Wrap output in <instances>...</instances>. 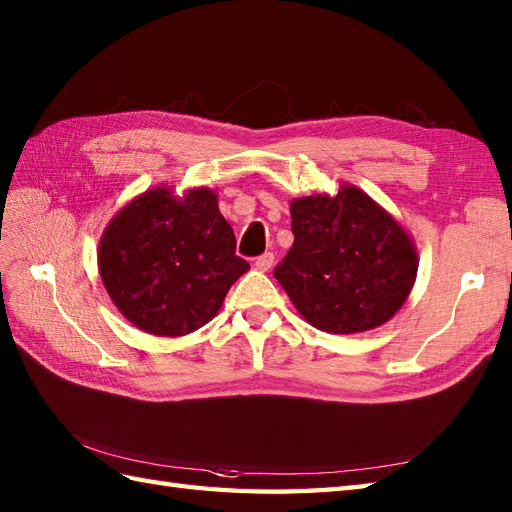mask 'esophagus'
Here are the masks:
<instances>
[{
    "label": "esophagus",
    "instance_id": "esophagus-1",
    "mask_svg": "<svg viewBox=\"0 0 512 512\" xmlns=\"http://www.w3.org/2000/svg\"><path fill=\"white\" fill-rule=\"evenodd\" d=\"M273 264H275V255L273 253H264V255H259L255 259V268L262 270V273H266V270L273 268Z\"/></svg>",
    "mask_w": 512,
    "mask_h": 512
}]
</instances>
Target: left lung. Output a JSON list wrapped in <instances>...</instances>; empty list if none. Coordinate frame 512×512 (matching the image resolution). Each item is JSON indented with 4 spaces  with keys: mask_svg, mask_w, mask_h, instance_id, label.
Listing matches in <instances>:
<instances>
[{
    "mask_svg": "<svg viewBox=\"0 0 512 512\" xmlns=\"http://www.w3.org/2000/svg\"><path fill=\"white\" fill-rule=\"evenodd\" d=\"M295 244L275 268L303 319L330 334L387 323L416 281L418 253L394 217L356 187L290 202Z\"/></svg>",
    "mask_w": 512,
    "mask_h": 512,
    "instance_id": "1",
    "label": "left lung"
}]
</instances>
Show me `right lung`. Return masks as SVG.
<instances>
[{"instance_id": "obj_1", "label": "right lung", "mask_w": 512, "mask_h": 512, "mask_svg": "<svg viewBox=\"0 0 512 512\" xmlns=\"http://www.w3.org/2000/svg\"><path fill=\"white\" fill-rule=\"evenodd\" d=\"M248 268L206 187L184 198L167 187L145 191L112 217L99 242L107 295L129 323L156 336L209 323Z\"/></svg>"}]
</instances>
